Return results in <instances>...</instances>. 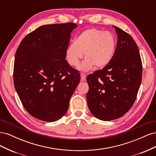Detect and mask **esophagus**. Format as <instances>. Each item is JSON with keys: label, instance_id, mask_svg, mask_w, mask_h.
Instances as JSON below:
<instances>
[{"label": "esophagus", "instance_id": "34e87169", "mask_svg": "<svg viewBox=\"0 0 156 156\" xmlns=\"http://www.w3.org/2000/svg\"><path fill=\"white\" fill-rule=\"evenodd\" d=\"M86 77H87V76H86L85 73H81V81H86Z\"/></svg>", "mask_w": 156, "mask_h": 156}]
</instances>
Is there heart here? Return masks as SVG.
Returning a JSON list of instances; mask_svg holds the SVG:
<instances>
[{"label": "heart", "instance_id": "obj_1", "mask_svg": "<svg viewBox=\"0 0 156 156\" xmlns=\"http://www.w3.org/2000/svg\"><path fill=\"white\" fill-rule=\"evenodd\" d=\"M117 41L110 32L89 29L79 34L74 44L68 46L66 56L70 65L77 66L84 55L79 69L87 72L94 66L100 68L109 64L115 55Z\"/></svg>", "mask_w": 156, "mask_h": 156}]
</instances>
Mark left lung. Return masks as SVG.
I'll return each mask as SVG.
<instances>
[{
    "instance_id": "8db88e82",
    "label": "left lung",
    "mask_w": 156,
    "mask_h": 156,
    "mask_svg": "<svg viewBox=\"0 0 156 156\" xmlns=\"http://www.w3.org/2000/svg\"><path fill=\"white\" fill-rule=\"evenodd\" d=\"M118 36L115 55L103 69L88 75L90 111L103 121L124 116L133 105L142 80L139 51L131 36L113 26Z\"/></svg>"
}]
</instances>
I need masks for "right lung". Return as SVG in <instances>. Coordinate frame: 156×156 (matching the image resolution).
Listing matches in <instances>:
<instances>
[{
    "label": "right lung",
    "mask_w": 156,
    "mask_h": 156,
    "mask_svg": "<svg viewBox=\"0 0 156 156\" xmlns=\"http://www.w3.org/2000/svg\"><path fill=\"white\" fill-rule=\"evenodd\" d=\"M73 23L41 26L17 49L13 83L23 107L36 119L55 122L66 113L80 73L66 60Z\"/></svg>",
    "instance_id": "right-lung-1"
}]
</instances>
